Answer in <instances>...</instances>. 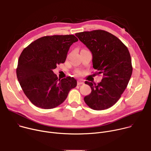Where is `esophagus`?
Instances as JSON below:
<instances>
[{
	"label": "esophagus",
	"mask_w": 151,
	"mask_h": 151,
	"mask_svg": "<svg viewBox=\"0 0 151 151\" xmlns=\"http://www.w3.org/2000/svg\"><path fill=\"white\" fill-rule=\"evenodd\" d=\"M83 81H82V80H78V82H77V84L78 85H82V84H83Z\"/></svg>",
	"instance_id": "34e87169"
}]
</instances>
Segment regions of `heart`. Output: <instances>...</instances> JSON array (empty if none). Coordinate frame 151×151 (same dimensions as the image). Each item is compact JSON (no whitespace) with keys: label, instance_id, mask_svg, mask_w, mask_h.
<instances>
[{"label":"heart","instance_id":"heart-1","mask_svg":"<svg viewBox=\"0 0 151 151\" xmlns=\"http://www.w3.org/2000/svg\"><path fill=\"white\" fill-rule=\"evenodd\" d=\"M79 73H77V75H79Z\"/></svg>","mask_w":151,"mask_h":151}]
</instances>
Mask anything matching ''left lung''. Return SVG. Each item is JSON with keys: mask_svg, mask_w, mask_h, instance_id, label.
I'll list each match as a JSON object with an SVG mask.
<instances>
[{"mask_svg": "<svg viewBox=\"0 0 151 151\" xmlns=\"http://www.w3.org/2000/svg\"><path fill=\"white\" fill-rule=\"evenodd\" d=\"M92 52L93 68L102 74L101 82L85 81L91 93L84 97L90 108L108 109L120 99L130 79L133 67L127 47L114 35L102 30L75 34Z\"/></svg>", "mask_w": 151, "mask_h": 151, "instance_id": "8db88e82", "label": "left lung"}]
</instances>
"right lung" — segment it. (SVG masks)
<instances>
[{
  "instance_id": "1",
  "label": "right lung",
  "mask_w": 151,
  "mask_h": 151,
  "mask_svg": "<svg viewBox=\"0 0 151 151\" xmlns=\"http://www.w3.org/2000/svg\"><path fill=\"white\" fill-rule=\"evenodd\" d=\"M78 40L73 35L44 36L21 52L17 76L24 94L35 106L45 109L54 108L76 87L75 79L68 76L58 79L52 70L65 62L70 47Z\"/></svg>"
}]
</instances>
